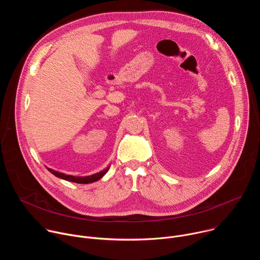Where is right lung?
I'll return each instance as SVG.
<instances>
[{
    "mask_svg": "<svg viewBox=\"0 0 260 260\" xmlns=\"http://www.w3.org/2000/svg\"><path fill=\"white\" fill-rule=\"evenodd\" d=\"M47 170L53 174L54 176L60 178V179H63V180H67V181H70V182H75V183H78V184H88V183H92V182H95L98 180H100L109 170V167L106 168L105 170L101 171L100 173H96V174H93L91 176H86V177H75V176H71V175H66V174H62V173H59V172H56L54 170H51L49 168H47Z\"/></svg>",
    "mask_w": 260,
    "mask_h": 260,
    "instance_id": "add662e5",
    "label": "right lung"
}]
</instances>
